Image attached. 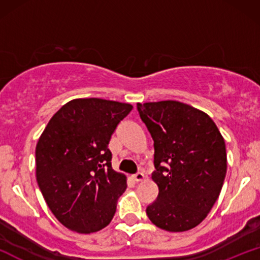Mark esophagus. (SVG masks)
I'll list each match as a JSON object with an SVG mask.
<instances>
[{
	"label": "esophagus",
	"instance_id": "obj_1",
	"mask_svg": "<svg viewBox=\"0 0 260 260\" xmlns=\"http://www.w3.org/2000/svg\"><path fill=\"white\" fill-rule=\"evenodd\" d=\"M132 177H133V180L136 181V182H140V181H143V180H144V178H145V176H144V174H143V172H138V174L133 175Z\"/></svg>",
	"mask_w": 260,
	"mask_h": 260
}]
</instances>
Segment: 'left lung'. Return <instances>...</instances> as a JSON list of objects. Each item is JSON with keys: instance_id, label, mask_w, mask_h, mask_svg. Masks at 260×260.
<instances>
[{"instance_id": "1", "label": "left lung", "mask_w": 260, "mask_h": 260, "mask_svg": "<svg viewBox=\"0 0 260 260\" xmlns=\"http://www.w3.org/2000/svg\"><path fill=\"white\" fill-rule=\"evenodd\" d=\"M137 109L154 140L151 178L159 187L147 215L165 231H188L207 217L221 192L225 140L207 113L180 101L138 103Z\"/></svg>"}]
</instances>
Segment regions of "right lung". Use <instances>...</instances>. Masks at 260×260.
<instances>
[{
	"label": "right lung",
	"mask_w": 260,
	"mask_h": 260,
	"mask_svg": "<svg viewBox=\"0 0 260 260\" xmlns=\"http://www.w3.org/2000/svg\"><path fill=\"white\" fill-rule=\"evenodd\" d=\"M132 109L131 104L98 98L71 100L52 116L39 138V188L67 229L92 234L111 222L127 178L112 169L107 147Z\"/></svg>",
	"instance_id": "1"
}]
</instances>
